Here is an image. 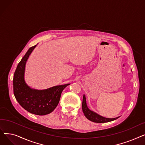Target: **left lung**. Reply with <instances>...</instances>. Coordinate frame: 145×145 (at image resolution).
Returning a JSON list of instances; mask_svg holds the SVG:
<instances>
[{
	"label": "left lung",
	"instance_id": "8db88e82",
	"mask_svg": "<svg viewBox=\"0 0 145 145\" xmlns=\"http://www.w3.org/2000/svg\"><path fill=\"white\" fill-rule=\"evenodd\" d=\"M82 110L84 113L86 118L89 120L93 121L95 123H106L109 122V121L115 120L119 118V117H117L115 118H104L99 115H98L96 113L93 111L90 110L88 108L86 102V97L85 95H83V102H82Z\"/></svg>",
	"mask_w": 145,
	"mask_h": 145
}]
</instances>
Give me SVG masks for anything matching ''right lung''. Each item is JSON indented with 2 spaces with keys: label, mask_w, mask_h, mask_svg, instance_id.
<instances>
[{
  "label": "right lung",
  "mask_w": 145,
  "mask_h": 145,
  "mask_svg": "<svg viewBox=\"0 0 145 145\" xmlns=\"http://www.w3.org/2000/svg\"><path fill=\"white\" fill-rule=\"evenodd\" d=\"M36 45L30 48L19 63L13 79L15 98L26 110L36 115H46L52 112L57 106L63 90L70 84L59 85L44 90L30 88L25 80L27 60Z\"/></svg>",
  "instance_id": "add662e5"
}]
</instances>
